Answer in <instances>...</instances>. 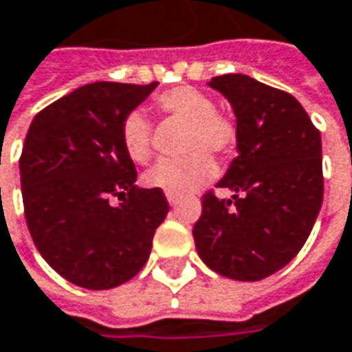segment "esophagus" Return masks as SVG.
Masks as SVG:
<instances>
[{
  "label": "esophagus",
  "mask_w": 352,
  "mask_h": 352,
  "mask_svg": "<svg viewBox=\"0 0 352 352\" xmlns=\"http://www.w3.org/2000/svg\"><path fill=\"white\" fill-rule=\"evenodd\" d=\"M166 198H168V202H170L172 206H176V204L180 202V197H178V195H172V192H166Z\"/></svg>",
  "instance_id": "obj_1"
}]
</instances>
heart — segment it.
Wrapping results in <instances>:
<instances>
[{
	"label": "heart",
	"mask_w": 352,
	"mask_h": 352,
	"mask_svg": "<svg viewBox=\"0 0 352 352\" xmlns=\"http://www.w3.org/2000/svg\"><path fill=\"white\" fill-rule=\"evenodd\" d=\"M154 109L162 119L184 125L180 150L184 157L166 160L152 168L144 182L172 195H190L217 174L214 160L229 157L239 144V129L231 115L214 109V101L195 87H172L154 97ZM121 144L135 164H148L154 155V129L150 119L131 111L121 121Z\"/></svg>",
	"instance_id": "b5f03b06"
}]
</instances>
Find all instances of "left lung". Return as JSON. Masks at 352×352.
<instances>
[{
  "label": "left lung",
  "instance_id": "1",
  "mask_svg": "<svg viewBox=\"0 0 352 352\" xmlns=\"http://www.w3.org/2000/svg\"><path fill=\"white\" fill-rule=\"evenodd\" d=\"M208 85L235 111L239 155L217 184L233 198L202 197L195 245L212 272L257 282L287 265L314 227L324 195L320 131L289 93L247 74Z\"/></svg>",
  "mask_w": 352,
  "mask_h": 352
}]
</instances>
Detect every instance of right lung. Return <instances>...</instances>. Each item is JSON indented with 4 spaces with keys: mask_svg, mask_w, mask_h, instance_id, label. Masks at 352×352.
<instances>
[{
    "mask_svg": "<svg viewBox=\"0 0 352 352\" xmlns=\"http://www.w3.org/2000/svg\"><path fill=\"white\" fill-rule=\"evenodd\" d=\"M155 85H85L44 107L28 129L20 155L25 223L40 255L74 286L109 289L131 280L170 210L160 188L135 186L121 144L123 117Z\"/></svg>",
    "mask_w": 352,
    "mask_h": 352,
    "instance_id": "1",
    "label": "right lung"
}]
</instances>
